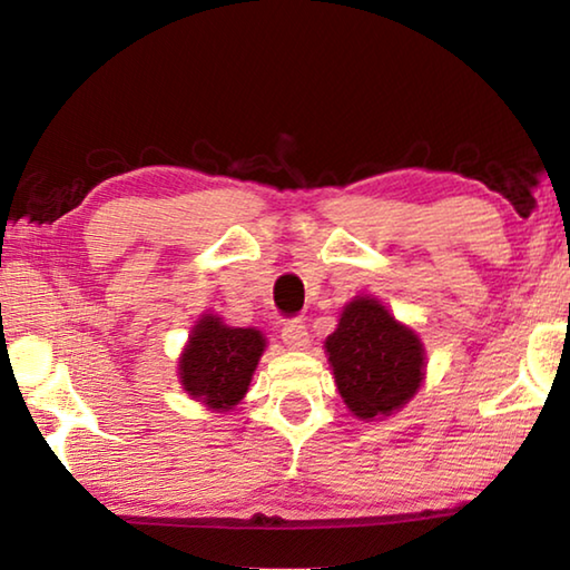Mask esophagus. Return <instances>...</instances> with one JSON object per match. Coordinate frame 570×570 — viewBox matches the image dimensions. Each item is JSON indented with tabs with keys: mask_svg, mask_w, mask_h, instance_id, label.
Instances as JSON below:
<instances>
[{
	"mask_svg": "<svg viewBox=\"0 0 570 570\" xmlns=\"http://www.w3.org/2000/svg\"><path fill=\"white\" fill-rule=\"evenodd\" d=\"M282 340H284V344L288 346V350H304V346L308 344L306 324L298 322V320L286 322L284 330H282Z\"/></svg>",
	"mask_w": 570,
	"mask_h": 570,
	"instance_id": "34e87169",
	"label": "esophagus"
}]
</instances>
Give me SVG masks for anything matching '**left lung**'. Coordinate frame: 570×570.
Returning a JSON list of instances; mask_svg holds the SVG:
<instances>
[{"label":"left lung","instance_id":"left-lung-1","mask_svg":"<svg viewBox=\"0 0 570 570\" xmlns=\"http://www.w3.org/2000/svg\"><path fill=\"white\" fill-rule=\"evenodd\" d=\"M336 390L360 420L390 417L424 380V346L377 298L356 296L324 342Z\"/></svg>","mask_w":570,"mask_h":570}]
</instances>
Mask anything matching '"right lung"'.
<instances>
[{
    "label": "right lung",
    "instance_id": "add662e5",
    "mask_svg": "<svg viewBox=\"0 0 570 570\" xmlns=\"http://www.w3.org/2000/svg\"><path fill=\"white\" fill-rule=\"evenodd\" d=\"M264 350L266 340L258 330L228 326L220 316L204 314L178 362L183 390L210 410H234L248 392Z\"/></svg>",
    "mask_w": 570,
    "mask_h": 570
}]
</instances>
